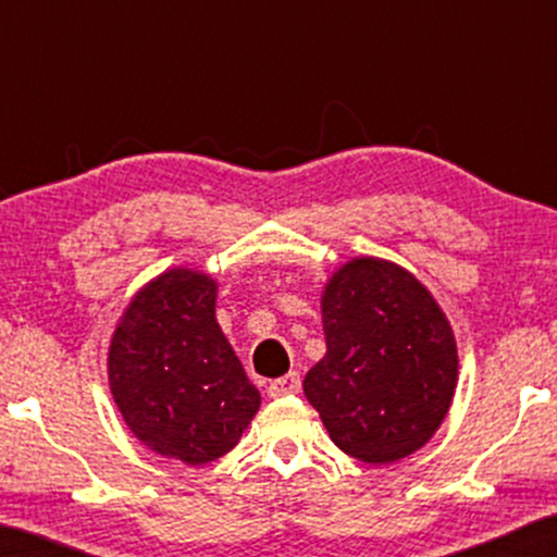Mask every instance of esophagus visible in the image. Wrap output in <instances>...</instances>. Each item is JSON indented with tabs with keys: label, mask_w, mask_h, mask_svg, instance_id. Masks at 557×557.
Listing matches in <instances>:
<instances>
[{
	"label": "esophagus",
	"mask_w": 557,
	"mask_h": 557,
	"mask_svg": "<svg viewBox=\"0 0 557 557\" xmlns=\"http://www.w3.org/2000/svg\"><path fill=\"white\" fill-rule=\"evenodd\" d=\"M299 391H301L299 372H288V375H284V377L271 380V385H269L271 398H284V395H296Z\"/></svg>",
	"instance_id": "34e87169"
}]
</instances>
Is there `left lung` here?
I'll return each mask as SVG.
<instances>
[{
  "mask_svg": "<svg viewBox=\"0 0 557 557\" xmlns=\"http://www.w3.org/2000/svg\"><path fill=\"white\" fill-rule=\"evenodd\" d=\"M326 355L304 377L330 438L364 463L406 459L451 406L454 332L444 311L400 265L355 258L322 296Z\"/></svg>",
  "mask_w": 557,
  "mask_h": 557,
  "instance_id": "1",
  "label": "left lung"
}]
</instances>
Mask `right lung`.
I'll list each match as a JSON object with an SVG mask.
<instances>
[{
    "label": "right lung",
    "mask_w": 557,
    "mask_h": 557,
    "mask_svg": "<svg viewBox=\"0 0 557 557\" xmlns=\"http://www.w3.org/2000/svg\"><path fill=\"white\" fill-rule=\"evenodd\" d=\"M215 296L205 273H162L128 304L109 352L113 400L134 436L193 467L231 451L261 406L220 332Z\"/></svg>",
    "instance_id": "obj_1"
}]
</instances>
